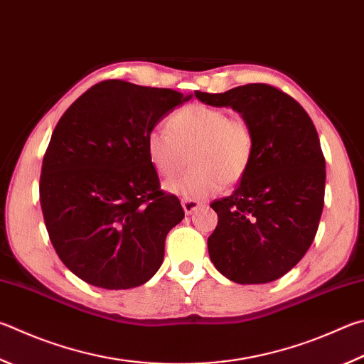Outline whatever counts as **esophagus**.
Returning <instances> with one entry per match:
<instances>
[{"label":"esophagus","mask_w":364,"mask_h":364,"mask_svg":"<svg viewBox=\"0 0 364 364\" xmlns=\"http://www.w3.org/2000/svg\"><path fill=\"white\" fill-rule=\"evenodd\" d=\"M181 205H183V210H184V213L186 215H191V213H194V211L200 207V202L199 200H194V199H183L181 200Z\"/></svg>","instance_id":"esophagus-1"}]
</instances>
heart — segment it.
<instances>
[{
	"mask_svg": "<svg viewBox=\"0 0 364 364\" xmlns=\"http://www.w3.org/2000/svg\"><path fill=\"white\" fill-rule=\"evenodd\" d=\"M168 130L153 129L146 136L148 157L157 173L168 176L191 153V168L165 181L164 188L186 199H203L223 183H239L253 161L255 134L242 117L207 105H188L168 117Z\"/></svg>",
	"mask_w": 364,
	"mask_h": 364,
	"instance_id": "heart-1",
	"label": "heart"
}]
</instances>
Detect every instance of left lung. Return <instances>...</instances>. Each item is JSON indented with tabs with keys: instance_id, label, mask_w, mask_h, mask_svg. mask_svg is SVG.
Segmentation results:
<instances>
[{
	"instance_id": "left-lung-1",
	"label": "left lung",
	"mask_w": 364,
	"mask_h": 364,
	"mask_svg": "<svg viewBox=\"0 0 364 364\" xmlns=\"http://www.w3.org/2000/svg\"><path fill=\"white\" fill-rule=\"evenodd\" d=\"M196 97L232 108L255 134L247 175L232 196L210 205L218 213L210 259L240 285L274 282L302 259L318 229L326 170L315 125L293 97L269 84Z\"/></svg>"
}]
</instances>
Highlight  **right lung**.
I'll return each instance as SVG.
<instances>
[{
	"instance_id": "1",
	"label": "right lung",
	"mask_w": 364,
	"mask_h": 364,
	"mask_svg": "<svg viewBox=\"0 0 364 364\" xmlns=\"http://www.w3.org/2000/svg\"><path fill=\"white\" fill-rule=\"evenodd\" d=\"M191 97L109 79L84 92L54 129L39 202L58 257L89 285L135 288L162 266L165 237L184 211L161 189L146 136Z\"/></svg>"
}]
</instances>
